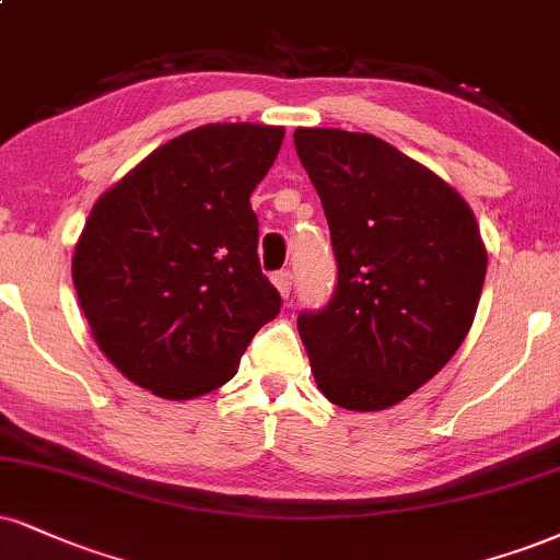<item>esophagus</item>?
<instances>
[{
    "instance_id": "obj_1",
    "label": "esophagus",
    "mask_w": 560,
    "mask_h": 560,
    "mask_svg": "<svg viewBox=\"0 0 560 560\" xmlns=\"http://www.w3.org/2000/svg\"><path fill=\"white\" fill-rule=\"evenodd\" d=\"M271 281H273V287L279 289L281 298L289 300V294H292V281H294L292 271H276V273L271 276Z\"/></svg>"
}]
</instances>
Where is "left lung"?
Masks as SVG:
<instances>
[{
	"label": "left lung",
	"mask_w": 560,
	"mask_h": 560,
	"mask_svg": "<svg viewBox=\"0 0 560 560\" xmlns=\"http://www.w3.org/2000/svg\"><path fill=\"white\" fill-rule=\"evenodd\" d=\"M336 255L334 298L298 328L328 401L375 412L425 386L472 328L488 253L472 208L368 132L298 127Z\"/></svg>",
	"instance_id": "1"
}]
</instances>
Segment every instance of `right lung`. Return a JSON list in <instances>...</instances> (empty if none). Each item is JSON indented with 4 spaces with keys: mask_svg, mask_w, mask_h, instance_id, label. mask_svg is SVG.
I'll return each instance as SVG.
<instances>
[{
    "mask_svg": "<svg viewBox=\"0 0 560 560\" xmlns=\"http://www.w3.org/2000/svg\"><path fill=\"white\" fill-rule=\"evenodd\" d=\"M284 127L203 125L156 148L88 215L72 281L101 352L161 399L234 378L281 310L260 271L250 195Z\"/></svg>",
    "mask_w": 560,
    "mask_h": 560,
    "instance_id": "right-lung-1",
    "label": "right lung"
}]
</instances>
